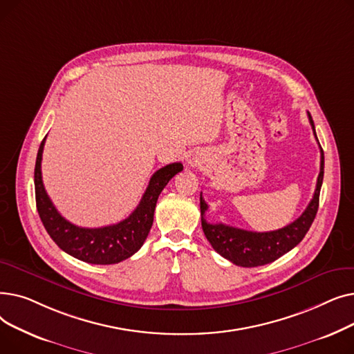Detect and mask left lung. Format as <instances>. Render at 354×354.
I'll return each instance as SVG.
<instances>
[{"label": "left lung", "mask_w": 354, "mask_h": 354, "mask_svg": "<svg viewBox=\"0 0 354 354\" xmlns=\"http://www.w3.org/2000/svg\"><path fill=\"white\" fill-rule=\"evenodd\" d=\"M308 120L313 127L315 139L314 122L308 113ZM319 142V139H317ZM320 145V143H319ZM320 174L317 178V185L313 199L310 201L306 211L297 218L290 225L270 232H252L247 230H239L225 224H211L205 219V212L208 211V203L201 194V222L202 230L212 248L224 258L239 267H258L270 264L275 259L291 251L295 245L301 243L310 230L313 221L319 209L320 189L324 176V152L320 146Z\"/></svg>", "instance_id": "8db88e82"}]
</instances>
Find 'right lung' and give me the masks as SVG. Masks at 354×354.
Here are the masks:
<instances>
[{
  "mask_svg": "<svg viewBox=\"0 0 354 354\" xmlns=\"http://www.w3.org/2000/svg\"><path fill=\"white\" fill-rule=\"evenodd\" d=\"M46 138L37 153L34 187L37 211L51 239L64 252L88 264H118L140 250L152 228L158 198L163 188L183 166L179 162L166 165L153 174L136 209L126 219L102 228H82L64 219L48 198L41 178V158Z\"/></svg>",
  "mask_w": 354,
  "mask_h": 354,
  "instance_id": "obj_1",
  "label": "right lung"
}]
</instances>
